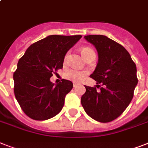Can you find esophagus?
<instances>
[{"mask_svg": "<svg viewBox=\"0 0 148 148\" xmlns=\"http://www.w3.org/2000/svg\"><path fill=\"white\" fill-rule=\"evenodd\" d=\"M77 85H78V83H75V82H74V83H73V86H74V88H76Z\"/></svg>", "mask_w": 148, "mask_h": 148, "instance_id": "esophagus-1", "label": "esophagus"}]
</instances>
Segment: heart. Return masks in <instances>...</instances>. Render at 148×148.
<instances>
[{"instance_id":"obj_1","label":"heart","mask_w":148,"mask_h":148,"mask_svg":"<svg viewBox=\"0 0 148 148\" xmlns=\"http://www.w3.org/2000/svg\"><path fill=\"white\" fill-rule=\"evenodd\" d=\"M81 52L82 56L85 58V60H87L90 57H92V56L95 57V51L90 47H82L81 49ZM66 58H67V56L65 57V59ZM87 74H88V71H77V70L71 69L66 71L64 77L65 78L67 79V80L74 81V82H79V81H82Z\"/></svg>"}]
</instances>
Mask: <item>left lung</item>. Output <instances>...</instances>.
Returning <instances> with one entry per match:
<instances>
[{"label":"left lung","instance_id":"1","mask_svg":"<svg viewBox=\"0 0 148 148\" xmlns=\"http://www.w3.org/2000/svg\"><path fill=\"white\" fill-rule=\"evenodd\" d=\"M95 47L98 63L90 77L97 81V88L85 86L81 97L85 112L97 121L110 122L127 108L138 84L137 67L122 45L104 35L84 36Z\"/></svg>","mask_w":148,"mask_h":148}]
</instances>
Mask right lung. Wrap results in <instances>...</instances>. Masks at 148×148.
<instances>
[{
	"label": "right lung",
	"mask_w": 148,
	"mask_h": 148,
	"mask_svg": "<svg viewBox=\"0 0 148 148\" xmlns=\"http://www.w3.org/2000/svg\"><path fill=\"white\" fill-rule=\"evenodd\" d=\"M81 35H50L31 45L17 63L14 73V95L29 117L45 121L62 110L65 96L73 88L71 81H50L54 71L63 67L66 53Z\"/></svg>",
	"instance_id": "obj_1"
}]
</instances>
